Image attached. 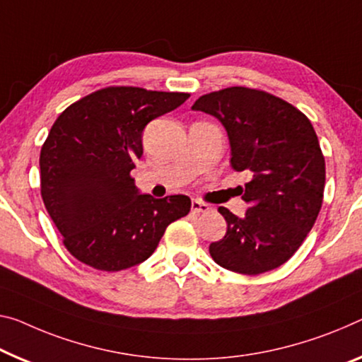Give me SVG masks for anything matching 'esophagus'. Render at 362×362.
<instances>
[{"instance_id":"esophagus-1","label":"esophagus","mask_w":362,"mask_h":362,"mask_svg":"<svg viewBox=\"0 0 362 362\" xmlns=\"http://www.w3.org/2000/svg\"><path fill=\"white\" fill-rule=\"evenodd\" d=\"M210 209H212V207H210V205L200 202V200L194 199L192 202H191V210H192L194 214H205V212H209Z\"/></svg>"}]
</instances>
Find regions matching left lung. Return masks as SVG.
<instances>
[{"label": "left lung", "mask_w": 362, "mask_h": 362, "mask_svg": "<svg viewBox=\"0 0 362 362\" xmlns=\"http://www.w3.org/2000/svg\"><path fill=\"white\" fill-rule=\"evenodd\" d=\"M192 110L221 121L231 166L251 176L241 192L246 215L218 209L228 228L210 255L243 275L276 269L301 246L324 202L325 158L313 124L283 98L241 86L199 97Z\"/></svg>", "instance_id": "obj_1"}]
</instances>
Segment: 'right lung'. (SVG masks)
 <instances>
[{
    "label": "right lung",
    "mask_w": 362,
    "mask_h": 362,
    "mask_svg": "<svg viewBox=\"0 0 362 362\" xmlns=\"http://www.w3.org/2000/svg\"><path fill=\"white\" fill-rule=\"evenodd\" d=\"M189 93L111 86L69 105L40 150V192L71 255L119 272L147 260L166 226L191 210L187 196L139 194L131 176L150 121Z\"/></svg>",
    "instance_id": "obj_1"
}]
</instances>
